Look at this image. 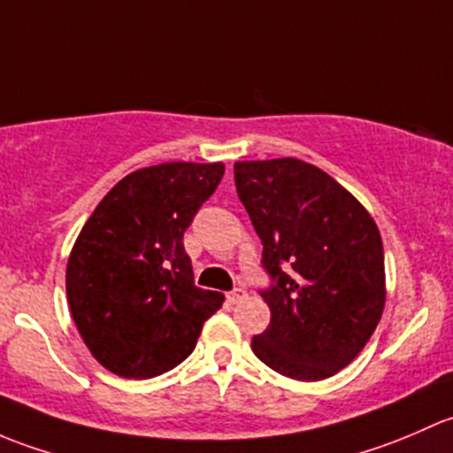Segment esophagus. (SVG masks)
<instances>
[{
    "label": "esophagus",
    "mask_w": 453,
    "mask_h": 453,
    "mask_svg": "<svg viewBox=\"0 0 453 453\" xmlns=\"http://www.w3.org/2000/svg\"><path fill=\"white\" fill-rule=\"evenodd\" d=\"M226 298H228V303H240V301H244V298H246V290H242V288H235V290L228 292Z\"/></svg>",
    "instance_id": "1"
}]
</instances>
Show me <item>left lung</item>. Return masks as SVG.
<instances>
[{
  "instance_id": "obj_1",
  "label": "left lung",
  "mask_w": 453,
  "mask_h": 453,
  "mask_svg": "<svg viewBox=\"0 0 453 453\" xmlns=\"http://www.w3.org/2000/svg\"><path fill=\"white\" fill-rule=\"evenodd\" d=\"M235 188L259 235L270 325L253 353L281 375L319 381L344 368L386 301L384 249L368 211L327 172L298 158L242 161Z\"/></svg>"
}]
</instances>
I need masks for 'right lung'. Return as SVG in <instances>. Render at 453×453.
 I'll return each mask as SVG.
<instances>
[{
	"mask_svg": "<svg viewBox=\"0 0 453 453\" xmlns=\"http://www.w3.org/2000/svg\"><path fill=\"white\" fill-rule=\"evenodd\" d=\"M222 163H161L119 180L82 226L67 264V301L102 366L150 380L194 351L220 292L194 283L183 235L220 185Z\"/></svg>",
	"mask_w": 453,
	"mask_h": 453,
	"instance_id": "obj_1",
	"label": "right lung"
}]
</instances>
